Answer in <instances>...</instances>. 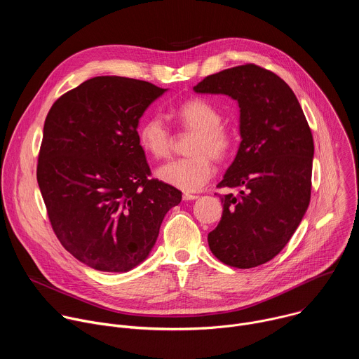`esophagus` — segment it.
<instances>
[{"label":"esophagus","instance_id":"esophagus-1","mask_svg":"<svg viewBox=\"0 0 359 359\" xmlns=\"http://www.w3.org/2000/svg\"><path fill=\"white\" fill-rule=\"evenodd\" d=\"M196 198H198V196L190 194V193H183V200H196Z\"/></svg>","mask_w":359,"mask_h":359}]
</instances>
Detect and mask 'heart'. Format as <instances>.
I'll use <instances>...</instances> for the list:
<instances>
[{
	"label": "heart",
	"mask_w": 359,
	"mask_h": 359,
	"mask_svg": "<svg viewBox=\"0 0 359 359\" xmlns=\"http://www.w3.org/2000/svg\"><path fill=\"white\" fill-rule=\"evenodd\" d=\"M173 116L184 129L193 130L186 158L173 159L156 170V176L166 184L183 191H196L213 175L212 156L223 159L231 149V136L222 126L223 116L210 102L193 97L173 109ZM142 149L155 159L166 158L172 147V135L162 118L147 116L137 129Z\"/></svg>",
	"instance_id": "obj_1"
}]
</instances>
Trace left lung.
<instances>
[{
	"label": "left lung",
	"mask_w": 359,
	"mask_h": 359,
	"mask_svg": "<svg viewBox=\"0 0 359 359\" xmlns=\"http://www.w3.org/2000/svg\"><path fill=\"white\" fill-rule=\"evenodd\" d=\"M197 93L237 100L241 142L217 187L223 216L209 233L216 257L237 269L274 259L292 237L311 198L313 133L291 88L274 72L245 64L204 78Z\"/></svg>",
	"instance_id": "left-lung-1"
}]
</instances>
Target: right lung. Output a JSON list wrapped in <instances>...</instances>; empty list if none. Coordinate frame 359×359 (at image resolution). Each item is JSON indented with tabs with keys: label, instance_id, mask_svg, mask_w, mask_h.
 Masks as SVG:
<instances>
[{
	"label": "right lung",
	"instance_id": "add662e5",
	"mask_svg": "<svg viewBox=\"0 0 359 359\" xmlns=\"http://www.w3.org/2000/svg\"><path fill=\"white\" fill-rule=\"evenodd\" d=\"M166 89L123 76H95L49 109L36 180L61 244L108 273L140 264L182 191L149 179L137 140L143 112Z\"/></svg>",
	"mask_w": 359,
	"mask_h": 359
}]
</instances>
